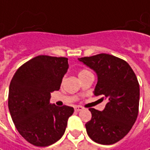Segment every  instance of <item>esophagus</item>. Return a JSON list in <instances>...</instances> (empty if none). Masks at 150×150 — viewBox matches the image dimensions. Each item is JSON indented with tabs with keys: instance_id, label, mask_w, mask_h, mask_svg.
Returning <instances> with one entry per match:
<instances>
[{
	"instance_id": "1",
	"label": "esophagus",
	"mask_w": 150,
	"mask_h": 150,
	"mask_svg": "<svg viewBox=\"0 0 150 150\" xmlns=\"http://www.w3.org/2000/svg\"><path fill=\"white\" fill-rule=\"evenodd\" d=\"M83 107L81 106H76L74 108V110H75V112H79V111H81V110H83Z\"/></svg>"
}]
</instances>
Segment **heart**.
<instances>
[{
    "mask_svg": "<svg viewBox=\"0 0 150 150\" xmlns=\"http://www.w3.org/2000/svg\"><path fill=\"white\" fill-rule=\"evenodd\" d=\"M87 72H88V70H81V71L79 72V73H78V76H80V75H83V74H84V73H87Z\"/></svg>",
    "mask_w": 150,
    "mask_h": 150,
    "instance_id": "heart-1",
    "label": "heart"
}]
</instances>
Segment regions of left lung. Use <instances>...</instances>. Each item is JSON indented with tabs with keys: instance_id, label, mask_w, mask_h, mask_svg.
<instances>
[{
	"instance_id": "left-lung-1",
	"label": "left lung",
	"mask_w": 150,
	"mask_h": 150,
	"mask_svg": "<svg viewBox=\"0 0 150 150\" xmlns=\"http://www.w3.org/2000/svg\"><path fill=\"white\" fill-rule=\"evenodd\" d=\"M97 73L94 95L107 100L105 108H89L92 118L85 124L92 140L112 144L122 139L135 123L139 104V84L127 62L112 55L78 58Z\"/></svg>"
}]
</instances>
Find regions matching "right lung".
<instances>
[{
	"label": "right lung",
	"instance_id": "1",
	"mask_svg": "<svg viewBox=\"0 0 150 150\" xmlns=\"http://www.w3.org/2000/svg\"><path fill=\"white\" fill-rule=\"evenodd\" d=\"M68 69L67 57L40 55L21 66L9 87L8 108L17 131L35 146L58 141L66 130L72 107L50 103Z\"/></svg>",
	"mask_w": 150,
	"mask_h": 150
}]
</instances>
